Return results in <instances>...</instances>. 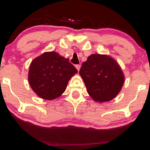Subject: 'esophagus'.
<instances>
[{"label": "esophagus", "instance_id": "34e87169", "mask_svg": "<svg viewBox=\"0 0 150 150\" xmlns=\"http://www.w3.org/2000/svg\"><path fill=\"white\" fill-rule=\"evenodd\" d=\"M80 67H81V65H80V64H78V65H75V68H77V70H78V71H79V70H80Z\"/></svg>", "mask_w": 150, "mask_h": 150}]
</instances>
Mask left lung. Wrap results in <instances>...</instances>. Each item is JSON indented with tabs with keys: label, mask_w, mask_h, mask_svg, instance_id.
Returning a JSON list of instances; mask_svg holds the SVG:
<instances>
[{
	"label": "left lung",
	"mask_w": 150,
	"mask_h": 150,
	"mask_svg": "<svg viewBox=\"0 0 150 150\" xmlns=\"http://www.w3.org/2000/svg\"><path fill=\"white\" fill-rule=\"evenodd\" d=\"M88 94L97 102L114 99L121 90L125 77L118 63L107 55L92 54L80 70Z\"/></svg>",
	"instance_id": "8db88e82"
}]
</instances>
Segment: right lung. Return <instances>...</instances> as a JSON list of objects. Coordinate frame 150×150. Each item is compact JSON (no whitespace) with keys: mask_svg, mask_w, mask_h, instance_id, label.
Returning <instances> with one entry per match:
<instances>
[{"mask_svg":"<svg viewBox=\"0 0 150 150\" xmlns=\"http://www.w3.org/2000/svg\"><path fill=\"white\" fill-rule=\"evenodd\" d=\"M76 68L55 51L45 52L31 63L28 81L32 90L42 99L52 100L65 92Z\"/></svg>","mask_w":150,"mask_h":150,"instance_id":"right-lung-1","label":"right lung"}]
</instances>
